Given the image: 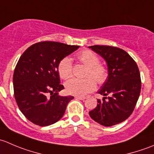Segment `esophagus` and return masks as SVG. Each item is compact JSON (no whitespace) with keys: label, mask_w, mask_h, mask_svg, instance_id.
Returning <instances> with one entry per match:
<instances>
[{"label":"esophagus","mask_w":154,"mask_h":154,"mask_svg":"<svg viewBox=\"0 0 154 154\" xmlns=\"http://www.w3.org/2000/svg\"><path fill=\"white\" fill-rule=\"evenodd\" d=\"M76 99H77V100H85V99L86 98V97H75Z\"/></svg>","instance_id":"obj_1"}]
</instances>
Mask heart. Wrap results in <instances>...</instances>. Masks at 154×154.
<instances>
[{"label":"heart","instance_id":"obj_1","mask_svg":"<svg viewBox=\"0 0 154 154\" xmlns=\"http://www.w3.org/2000/svg\"><path fill=\"white\" fill-rule=\"evenodd\" d=\"M76 57L87 67L86 71L87 77L85 79H71L66 82V88L68 94L81 97L95 88L96 83L94 79L98 84H103L107 80L108 71L105 66L99 63L98 57L90 50L80 51ZM72 61L69 57H65L59 63V75L63 80H66L72 75Z\"/></svg>","mask_w":154,"mask_h":154}]
</instances>
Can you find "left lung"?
I'll return each mask as SVG.
<instances>
[{"label":"left lung","instance_id":"left-lung-1","mask_svg":"<svg viewBox=\"0 0 154 154\" xmlns=\"http://www.w3.org/2000/svg\"><path fill=\"white\" fill-rule=\"evenodd\" d=\"M89 48L101 56L108 66L107 80L98 91L105 97L97 100V106L89 112L90 117L105 127L122 123L132 114L140 94L142 82L137 64L119 48L107 45Z\"/></svg>","mask_w":154,"mask_h":154}]
</instances>
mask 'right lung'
<instances>
[{"label": "right lung", "mask_w": 154, "mask_h": 154, "mask_svg": "<svg viewBox=\"0 0 154 154\" xmlns=\"http://www.w3.org/2000/svg\"><path fill=\"white\" fill-rule=\"evenodd\" d=\"M79 48L57 42H41L31 45L21 56L14 71V96L29 122L45 127L63 116L74 97L59 95L64 86L60 84L58 65Z\"/></svg>", "instance_id": "right-lung-1"}]
</instances>
